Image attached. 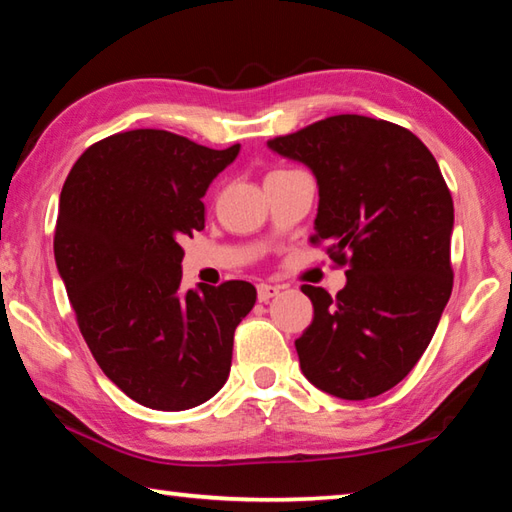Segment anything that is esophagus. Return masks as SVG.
<instances>
[{
    "instance_id": "obj_1",
    "label": "esophagus",
    "mask_w": 512,
    "mask_h": 512,
    "mask_svg": "<svg viewBox=\"0 0 512 512\" xmlns=\"http://www.w3.org/2000/svg\"><path fill=\"white\" fill-rule=\"evenodd\" d=\"M277 293H280V287H275V284H259L257 287L259 302H268L271 298H275Z\"/></svg>"
}]
</instances>
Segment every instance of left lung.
<instances>
[{
    "mask_svg": "<svg viewBox=\"0 0 512 512\" xmlns=\"http://www.w3.org/2000/svg\"><path fill=\"white\" fill-rule=\"evenodd\" d=\"M318 185L316 235L345 287L305 284L314 320L296 341L311 384L341 400L391 391L427 350L452 296L454 203L436 158L391 121L336 115L268 142Z\"/></svg>",
    "mask_w": 512,
    "mask_h": 512,
    "instance_id": "left-lung-1",
    "label": "left lung"
}]
</instances>
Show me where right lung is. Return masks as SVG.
<instances>
[{"mask_svg":"<svg viewBox=\"0 0 512 512\" xmlns=\"http://www.w3.org/2000/svg\"><path fill=\"white\" fill-rule=\"evenodd\" d=\"M241 146L214 151L140 128L92 144L60 192L54 255L92 357L131 400L185 411L221 391L257 291L232 280L180 291V241L205 228L212 180Z\"/></svg>","mask_w":512,"mask_h":512,"instance_id":"1","label":"right lung"}]
</instances>
